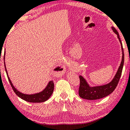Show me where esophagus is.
Returning <instances> with one entry per match:
<instances>
[{
    "label": "esophagus",
    "instance_id": "1",
    "mask_svg": "<svg viewBox=\"0 0 130 130\" xmlns=\"http://www.w3.org/2000/svg\"><path fill=\"white\" fill-rule=\"evenodd\" d=\"M65 68V67H64V68Z\"/></svg>",
    "mask_w": 130,
    "mask_h": 130
}]
</instances>
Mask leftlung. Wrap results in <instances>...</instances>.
Returning a JSON list of instances; mask_svg holds the SVG:
<instances>
[{"mask_svg":"<svg viewBox=\"0 0 130 130\" xmlns=\"http://www.w3.org/2000/svg\"><path fill=\"white\" fill-rule=\"evenodd\" d=\"M111 29L113 32L117 36L118 39L119 40L121 44L122 51L121 63L113 79L107 84L100 85V86H90V85L87 82L86 79L84 78L82 75H80L79 79H80V84L79 89V94L81 98L84 99L91 100H98L107 96L115 90L119 82L120 79L124 65V54L123 45H122L119 32L114 27H111Z\"/></svg>","mask_w":130,"mask_h":130,"instance_id":"left-lung-1","label":"left lung"}]
</instances>
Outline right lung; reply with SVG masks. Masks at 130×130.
I'll list each match as a JSON object with an SVG mask.
<instances>
[{"mask_svg": "<svg viewBox=\"0 0 130 130\" xmlns=\"http://www.w3.org/2000/svg\"><path fill=\"white\" fill-rule=\"evenodd\" d=\"M5 54H4V63H5V70L6 72L7 77H8L9 81L11 87H12L13 90L15 92V93L18 96L19 98L25 100V101L30 102V103H41V102H44L47 100L48 99H49L51 96L53 94L54 89V84L53 81H50L48 82V84L46 85V87L42 91H41L40 92L36 93L33 94H26V93H23L21 92L20 91H19L16 88H15L13 85V83L11 82V81L9 77L8 73H7L6 67L5 65ZM62 70V68L61 69H59V68H55V69H54V71H60Z\"/></svg>", "mask_w": 130, "mask_h": 130, "instance_id": "1", "label": "right lung"}]
</instances>
